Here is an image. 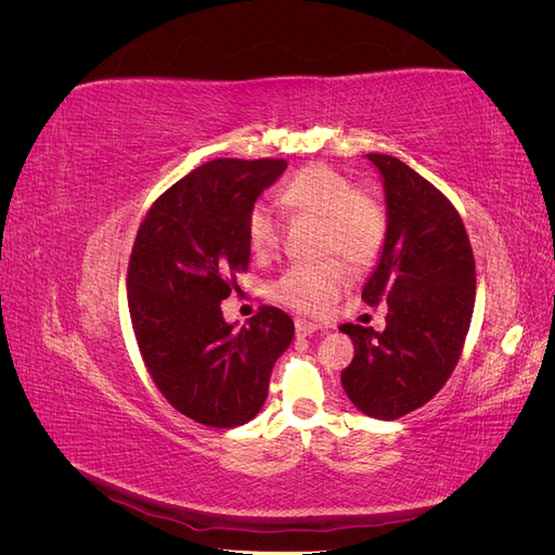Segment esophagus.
Instances as JSON below:
<instances>
[{
  "instance_id": "obj_1",
  "label": "esophagus",
  "mask_w": 555,
  "mask_h": 555,
  "mask_svg": "<svg viewBox=\"0 0 555 555\" xmlns=\"http://www.w3.org/2000/svg\"><path fill=\"white\" fill-rule=\"evenodd\" d=\"M294 326H296V335H312V333H317V331H319V326H317V324L306 322V319H296Z\"/></svg>"
}]
</instances>
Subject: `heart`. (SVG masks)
<instances>
[{
    "label": "heart",
    "instance_id": "b5f03b06",
    "mask_svg": "<svg viewBox=\"0 0 555 555\" xmlns=\"http://www.w3.org/2000/svg\"><path fill=\"white\" fill-rule=\"evenodd\" d=\"M282 204L322 220L317 251L322 261L289 266L273 284L271 296L278 304L300 314H324L347 289L349 266L357 271L371 268L384 249L389 233V215L382 198L354 188L351 180L331 169L312 164L296 171L282 188ZM282 238L275 210L268 204H255L247 215V243L255 257H273ZM333 254V258H326Z\"/></svg>",
    "mask_w": 555,
    "mask_h": 555
}]
</instances>
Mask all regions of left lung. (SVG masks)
<instances>
[{
    "label": "left lung",
    "instance_id": "obj_1",
    "mask_svg": "<svg viewBox=\"0 0 555 555\" xmlns=\"http://www.w3.org/2000/svg\"><path fill=\"white\" fill-rule=\"evenodd\" d=\"M386 192L389 233L361 298L386 308V328L343 324L354 359L340 379L349 400L393 422L438 393L456 367L475 310V255L459 210L391 155H367Z\"/></svg>",
    "mask_w": 555,
    "mask_h": 555
}]
</instances>
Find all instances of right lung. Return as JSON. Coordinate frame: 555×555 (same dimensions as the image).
Here are the masks:
<instances>
[{"label":"right lung","mask_w":555,"mask_h":555,"mask_svg":"<svg viewBox=\"0 0 555 555\" xmlns=\"http://www.w3.org/2000/svg\"><path fill=\"white\" fill-rule=\"evenodd\" d=\"M284 169V159L206 162L150 206L133 241L127 304L139 351L162 396L196 424L255 418L294 338L292 317L273 306L243 328L220 308L249 266L247 215Z\"/></svg>","instance_id":"right-lung-1"}]
</instances>
